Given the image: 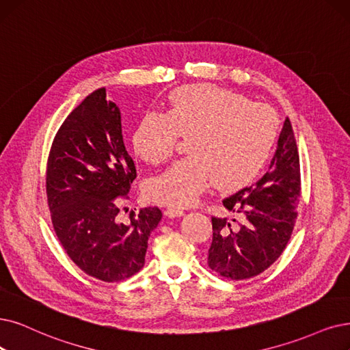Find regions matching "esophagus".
<instances>
[{
  "label": "esophagus",
  "instance_id": "esophagus-1",
  "mask_svg": "<svg viewBox=\"0 0 350 350\" xmlns=\"http://www.w3.org/2000/svg\"><path fill=\"white\" fill-rule=\"evenodd\" d=\"M167 217L170 218H175V217H180L184 214V209L183 208H178V206H171V208H167L166 209V213H165Z\"/></svg>",
  "mask_w": 350,
  "mask_h": 350
}]
</instances>
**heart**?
Instances as JSON below:
<instances>
[{
    "label": "heart",
    "mask_w": 350,
    "mask_h": 350,
    "mask_svg": "<svg viewBox=\"0 0 350 350\" xmlns=\"http://www.w3.org/2000/svg\"><path fill=\"white\" fill-rule=\"evenodd\" d=\"M167 105V113H144L131 137L136 155L157 165L171 155L179 136H188V155L148 183L152 200L191 205L214 180L221 188L247 184L267 161L277 133L269 106L211 85L179 88Z\"/></svg>",
    "instance_id": "heart-1"
}]
</instances>
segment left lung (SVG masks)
<instances>
[{
  "mask_svg": "<svg viewBox=\"0 0 350 350\" xmlns=\"http://www.w3.org/2000/svg\"><path fill=\"white\" fill-rule=\"evenodd\" d=\"M300 191L299 152L286 119L269 171L222 201L239 219L213 217L209 269L237 282L267 270L290 240Z\"/></svg>",
  "mask_w": 350,
  "mask_h": 350,
  "instance_id": "obj_1",
  "label": "left lung"
}]
</instances>
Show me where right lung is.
Returning <instances> with one entry per match:
<instances>
[{"label":"right lung","mask_w":350,"mask_h":350,"mask_svg":"<svg viewBox=\"0 0 350 350\" xmlns=\"http://www.w3.org/2000/svg\"><path fill=\"white\" fill-rule=\"evenodd\" d=\"M136 167L124 148L120 110L106 89L90 93L55 133L46 191L53 227L67 256L86 274L118 283L144 267L158 206L118 218Z\"/></svg>","instance_id":"obj_1"}]
</instances>
